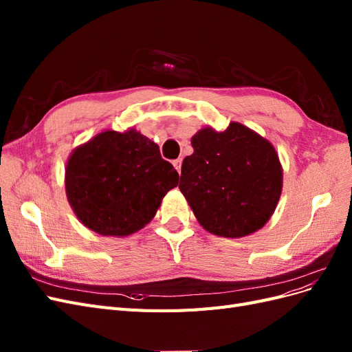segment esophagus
<instances>
[{"label":"esophagus","instance_id":"obj_1","mask_svg":"<svg viewBox=\"0 0 352 352\" xmlns=\"http://www.w3.org/2000/svg\"><path fill=\"white\" fill-rule=\"evenodd\" d=\"M173 166H175V168L177 170V172L180 173V168H182V158H176V160H173Z\"/></svg>","mask_w":352,"mask_h":352}]
</instances>
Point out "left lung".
Segmentation results:
<instances>
[{"label": "left lung", "mask_w": 352, "mask_h": 352, "mask_svg": "<svg viewBox=\"0 0 352 352\" xmlns=\"http://www.w3.org/2000/svg\"><path fill=\"white\" fill-rule=\"evenodd\" d=\"M179 189L199 225L217 236L241 238L261 229L278 206L282 167L273 145L241 123L192 138Z\"/></svg>", "instance_id": "8db88e82"}]
</instances>
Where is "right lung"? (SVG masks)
<instances>
[{
  "instance_id": "obj_1",
  "label": "right lung",
  "mask_w": 352,
  "mask_h": 352,
  "mask_svg": "<svg viewBox=\"0 0 352 352\" xmlns=\"http://www.w3.org/2000/svg\"><path fill=\"white\" fill-rule=\"evenodd\" d=\"M179 173L158 145L135 131H107L74 150L66 192L78 219L104 236H126L155 216Z\"/></svg>"
}]
</instances>
